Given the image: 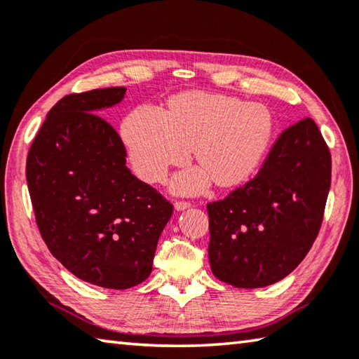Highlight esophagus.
<instances>
[{
  "label": "esophagus",
  "instance_id": "esophagus-1",
  "mask_svg": "<svg viewBox=\"0 0 359 359\" xmlns=\"http://www.w3.org/2000/svg\"><path fill=\"white\" fill-rule=\"evenodd\" d=\"M191 207V202H187V201H177L174 203V208L177 210V212H182V210H187Z\"/></svg>",
  "mask_w": 359,
  "mask_h": 359
}]
</instances>
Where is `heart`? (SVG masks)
Masks as SVG:
<instances>
[{"label":"heart","instance_id":"obj_1","mask_svg":"<svg viewBox=\"0 0 359 359\" xmlns=\"http://www.w3.org/2000/svg\"><path fill=\"white\" fill-rule=\"evenodd\" d=\"M272 115L259 102L213 93L175 96L165 111L140 105L126 116L121 138L133 171L147 184H160L171 166L187 163L194 147L201 168L180 172L172 188L196 194L212 177L238 185L255 171L272 137Z\"/></svg>","mask_w":359,"mask_h":359}]
</instances>
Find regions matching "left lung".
Instances as JSON below:
<instances>
[{
  "label": "left lung",
  "mask_w": 359,
  "mask_h": 359,
  "mask_svg": "<svg viewBox=\"0 0 359 359\" xmlns=\"http://www.w3.org/2000/svg\"><path fill=\"white\" fill-rule=\"evenodd\" d=\"M332 156L311 118L287 128L254 179L207 205L210 266L235 287L269 286L297 268L319 233Z\"/></svg>",
  "instance_id": "left-lung-1"
}]
</instances>
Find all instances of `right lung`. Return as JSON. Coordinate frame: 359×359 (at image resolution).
I'll return each instance as SVG.
<instances>
[{
	"mask_svg": "<svg viewBox=\"0 0 359 359\" xmlns=\"http://www.w3.org/2000/svg\"><path fill=\"white\" fill-rule=\"evenodd\" d=\"M124 87L68 95L48 111L26 160L35 221L51 254L77 278L128 290L152 271L172 205L126 166L121 138L101 110Z\"/></svg>",
	"mask_w": 359,
	"mask_h": 359,
	"instance_id": "1",
	"label": "right lung"
}]
</instances>
